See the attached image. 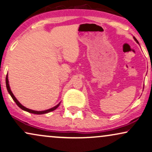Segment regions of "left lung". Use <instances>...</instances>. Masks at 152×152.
I'll return each mask as SVG.
<instances>
[{"label": "left lung", "mask_w": 152, "mask_h": 152, "mask_svg": "<svg viewBox=\"0 0 152 152\" xmlns=\"http://www.w3.org/2000/svg\"><path fill=\"white\" fill-rule=\"evenodd\" d=\"M134 39H135V41H136V42H137V43H138V41H137V39H136V38H135V37H134Z\"/></svg>", "instance_id": "left-lung-1"}]
</instances>
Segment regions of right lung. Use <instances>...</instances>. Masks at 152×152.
Masks as SVG:
<instances>
[{
	"label": "right lung",
	"instance_id": "1",
	"mask_svg": "<svg viewBox=\"0 0 152 152\" xmlns=\"http://www.w3.org/2000/svg\"><path fill=\"white\" fill-rule=\"evenodd\" d=\"M5 81H6V87H7V91H8V93H10V95H11V97H12V98L13 99V100H14L15 102V103L17 104V105L20 108H21L22 109H23V110L26 111H28V112L29 113H32V114H46V113H49L50 112V111H53L55 110V109H56L57 107H59V103L58 104L56 105L55 107H53V108L50 109H48V110H45V111H34V110H31V109H27L26 108V107H24L23 105L21 104L19 102L18 100L16 99V97H15L14 95H13V93H12V91H11L10 88V86H9V83H8V78H7V75L6 76V79H5Z\"/></svg>",
	"mask_w": 152,
	"mask_h": 152
}]
</instances>
